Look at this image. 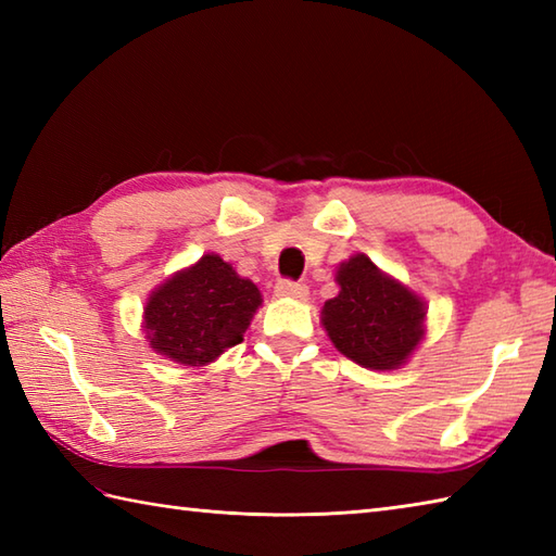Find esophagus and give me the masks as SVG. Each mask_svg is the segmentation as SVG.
<instances>
[{"mask_svg": "<svg viewBox=\"0 0 556 556\" xmlns=\"http://www.w3.org/2000/svg\"><path fill=\"white\" fill-rule=\"evenodd\" d=\"M277 296L293 299V301H305V299H308V287L301 285V281L281 279L277 285Z\"/></svg>", "mask_w": 556, "mask_h": 556, "instance_id": "esophagus-1", "label": "esophagus"}]
</instances>
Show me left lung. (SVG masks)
<instances>
[{
  "label": "left lung",
  "mask_w": 556,
  "mask_h": 556,
  "mask_svg": "<svg viewBox=\"0 0 556 556\" xmlns=\"http://www.w3.org/2000/svg\"><path fill=\"white\" fill-rule=\"evenodd\" d=\"M339 293L320 323L339 353L368 370H399L428 334V308L416 291L356 253L337 267Z\"/></svg>",
  "instance_id": "1"
}]
</instances>
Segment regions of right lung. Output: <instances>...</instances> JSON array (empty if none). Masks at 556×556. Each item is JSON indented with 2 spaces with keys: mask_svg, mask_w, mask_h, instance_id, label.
I'll list each match as a JSON object with an SVG mask.
<instances>
[{
  "mask_svg": "<svg viewBox=\"0 0 556 556\" xmlns=\"http://www.w3.org/2000/svg\"><path fill=\"white\" fill-rule=\"evenodd\" d=\"M260 305L263 296L251 279L217 253H205L150 291L143 332L157 356L205 368L241 344Z\"/></svg>",
  "mask_w": 556,
  "mask_h": 556,
  "instance_id": "1",
  "label": "right lung"
}]
</instances>
